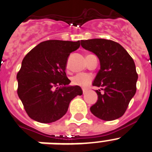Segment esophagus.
Instances as JSON below:
<instances>
[{"instance_id": "obj_1", "label": "esophagus", "mask_w": 152, "mask_h": 152, "mask_svg": "<svg viewBox=\"0 0 152 152\" xmlns=\"http://www.w3.org/2000/svg\"><path fill=\"white\" fill-rule=\"evenodd\" d=\"M82 93H83V94H85L87 93V90L86 89H82Z\"/></svg>"}]
</instances>
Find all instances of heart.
Returning a JSON list of instances; mask_svg holds the SVG:
<instances>
[{"instance_id":"1","label":"heart","mask_w":152,"mask_h":152,"mask_svg":"<svg viewBox=\"0 0 152 152\" xmlns=\"http://www.w3.org/2000/svg\"><path fill=\"white\" fill-rule=\"evenodd\" d=\"M91 81H92V77L91 75L87 73H78L73 76L71 79V82L73 85L80 87L88 86Z\"/></svg>"}]
</instances>
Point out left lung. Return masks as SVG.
I'll return each mask as SVG.
<instances>
[{"instance_id":"8db88e82","label":"left lung","mask_w":152,"mask_h":152,"mask_svg":"<svg viewBox=\"0 0 152 152\" xmlns=\"http://www.w3.org/2000/svg\"><path fill=\"white\" fill-rule=\"evenodd\" d=\"M81 45L95 53L100 61L93 86L101 89L96 91L98 100L91 107V113L104 121L120 118L137 91L138 75L133 58L120 44L111 40H82Z\"/></svg>"}]
</instances>
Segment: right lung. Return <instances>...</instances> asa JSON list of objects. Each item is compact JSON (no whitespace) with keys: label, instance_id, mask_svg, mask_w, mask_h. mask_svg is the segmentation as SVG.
<instances>
[{"label":"right lung","instance_id":"right-lung-1","mask_svg":"<svg viewBox=\"0 0 152 152\" xmlns=\"http://www.w3.org/2000/svg\"><path fill=\"white\" fill-rule=\"evenodd\" d=\"M80 42L48 40L31 50L17 73V93L27 115L42 123L59 120L70 101L82 94L79 86H68L67 60Z\"/></svg>","mask_w":152,"mask_h":152}]
</instances>
